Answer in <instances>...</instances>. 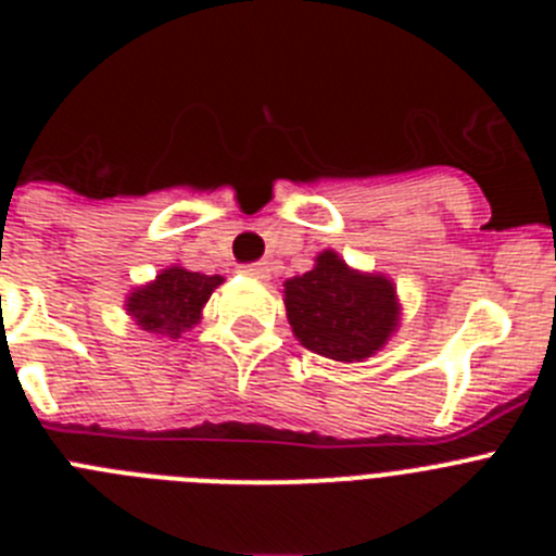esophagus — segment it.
Segmentation results:
<instances>
[{"label": "esophagus", "mask_w": 556, "mask_h": 556, "mask_svg": "<svg viewBox=\"0 0 556 556\" xmlns=\"http://www.w3.org/2000/svg\"><path fill=\"white\" fill-rule=\"evenodd\" d=\"M244 275H253V278H269V264L267 262H253V264H242Z\"/></svg>", "instance_id": "obj_1"}]
</instances>
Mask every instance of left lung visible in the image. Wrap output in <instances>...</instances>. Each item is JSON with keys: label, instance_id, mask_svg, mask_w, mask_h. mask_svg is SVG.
<instances>
[{"label": "left lung", "instance_id": "8db88e82", "mask_svg": "<svg viewBox=\"0 0 556 556\" xmlns=\"http://www.w3.org/2000/svg\"><path fill=\"white\" fill-rule=\"evenodd\" d=\"M294 337L308 351L337 362H362L397 326L395 287L384 275H362L337 253L317 255L314 269L283 283Z\"/></svg>", "mask_w": 556, "mask_h": 556}]
</instances>
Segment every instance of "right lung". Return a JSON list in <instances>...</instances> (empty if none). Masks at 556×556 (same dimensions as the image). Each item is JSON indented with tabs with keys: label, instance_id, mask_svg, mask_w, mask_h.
<instances>
[{
	"label": "right lung",
	"instance_id": "right-lung-1",
	"mask_svg": "<svg viewBox=\"0 0 556 556\" xmlns=\"http://www.w3.org/2000/svg\"><path fill=\"white\" fill-rule=\"evenodd\" d=\"M223 283L219 275L189 273L184 267H169L147 287L136 289L127 298V312L136 317L144 331L166 333L178 339L186 328L200 323L205 301Z\"/></svg>",
	"mask_w": 556,
	"mask_h": 556
}]
</instances>
